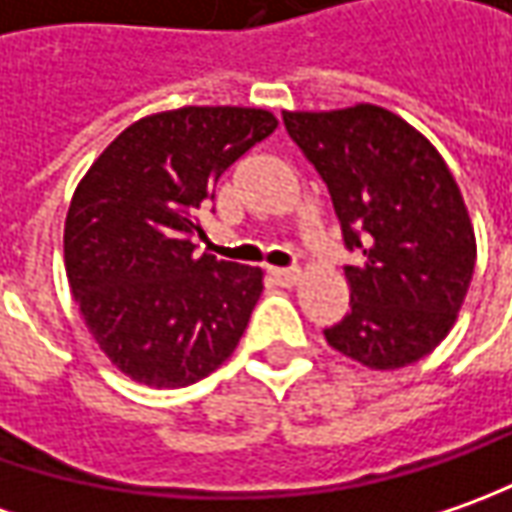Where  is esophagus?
<instances>
[{"label":"esophagus","instance_id":"34e87169","mask_svg":"<svg viewBox=\"0 0 512 512\" xmlns=\"http://www.w3.org/2000/svg\"><path fill=\"white\" fill-rule=\"evenodd\" d=\"M272 277L283 286H294L300 280V269H272Z\"/></svg>","mask_w":512,"mask_h":512}]
</instances>
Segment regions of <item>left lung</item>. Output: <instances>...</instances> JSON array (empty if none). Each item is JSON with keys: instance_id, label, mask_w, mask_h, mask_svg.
<instances>
[{"instance_id": "1", "label": "left lung", "mask_w": 512, "mask_h": 512, "mask_svg": "<svg viewBox=\"0 0 512 512\" xmlns=\"http://www.w3.org/2000/svg\"><path fill=\"white\" fill-rule=\"evenodd\" d=\"M294 144L323 175L348 249L351 311L328 345L371 371H397L448 337L476 266V235L445 158L377 104L283 113Z\"/></svg>"}]
</instances>
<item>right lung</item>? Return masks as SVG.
I'll return each instance as SVG.
<instances>
[{
    "instance_id": "1",
    "label": "right lung",
    "mask_w": 512,
    "mask_h": 512,
    "mask_svg": "<svg viewBox=\"0 0 512 512\" xmlns=\"http://www.w3.org/2000/svg\"><path fill=\"white\" fill-rule=\"evenodd\" d=\"M277 127L260 107H178L133 121L93 161L64 221L84 326L121 374L184 388L232 357L263 291L257 266L195 255L198 212Z\"/></svg>"
}]
</instances>
